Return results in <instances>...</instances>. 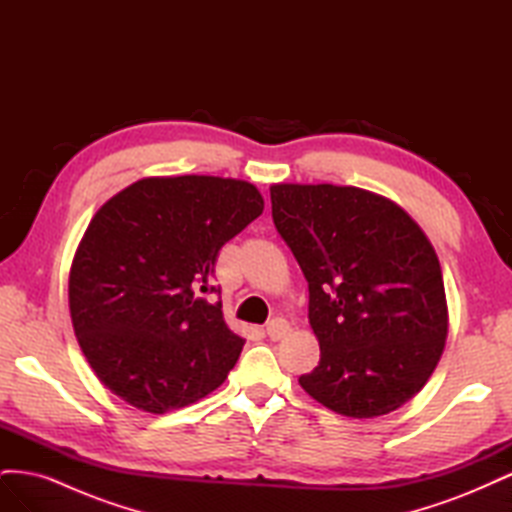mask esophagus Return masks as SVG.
Returning a JSON list of instances; mask_svg holds the SVG:
<instances>
[{
    "instance_id": "1",
    "label": "esophagus",
    "mask_w": 512,
    "mask_h": 512,
    "mask_svg": "<svg viewBox=\"0 0 512 512\" xmlns=\"http://www.w3.org/2000/svg\"><path fill=\"white\" fill-rule=\"evenodd\" d=\"M290 333V324L284 318H273L267 322V335L273 339V342H280Z\"/></svg>"
}]
</instances>
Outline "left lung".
I'll use <instances>...</instances> for the list:
<instances>
[{
	"instance_id": "8db88e82",
	"label": "left lung",
	"mask_w": 512,
	"mask_h": 512,
	"mask_svg": "<svg viewBox=\"0 0 512 512\" xmlns=\"http://www.w3.org/2000/svg\"><path fill=\"white\" fill-rule=\"evenodd\" d=\"M271 209L307 280L320 344L303 391L350 418L404 406L448 335L440 260L423 228L391 198L354 185L273 183Z\"/></svg>"
}]
</instances>
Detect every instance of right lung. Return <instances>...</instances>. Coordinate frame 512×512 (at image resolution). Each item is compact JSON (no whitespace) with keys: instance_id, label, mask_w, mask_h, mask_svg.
Masks as SVG:
<instances>
[{"instance_id":"1","label":"right lung","mask_w":512,"mask_h":512,"mask_svg":"<svg viewBox=\"0 0 512 512\" xmlns=\"http://www.w3.org/2000/svg\"><path fill=\"white\" fill-rule=\"evenodd\" d=\"M265 209L256 185L211 175L145 177L96 211L72 258L68 301L87 363L126 404L166 414L226 380L245 339L215 290L222 245Z\"/></svg>"}]
</instances>
